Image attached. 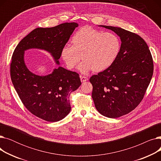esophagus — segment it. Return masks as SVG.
Here are the masks:
<instances>
[{"label":"esophagus","mask_w":161,"mask_h":161,"mask_svg":"<svg viewBox=\"0 0 161 161\" xmlns=\"http://www.w3.org/2000/svg\"><path fill=\"white\" fill-rule=\"evenodd\" d=\"M80 80L81 82L86 81L88 80V78L86 77V76H83V75H80Z\"/></svg>","instance_id":"34e87169"}]
</instances>
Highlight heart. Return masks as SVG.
<instances>
[{"instance_id":"b5f03b06","label":"heart","mask_w":161,"mask_h":161,"mask_svg":"<svg viewBox=\"0 0 161 161\" xmlns=\"http://www.w3.org/2000/svg\"><path fill=\"white\" fill-rule=\"evenodd\" d=\"M72 45L66 44L61 50V57L69 69H73L80 61V70L103 72L115 61L121 49V40L115 34L83 27L72 38Z\"/></svg>"}]
</instances>
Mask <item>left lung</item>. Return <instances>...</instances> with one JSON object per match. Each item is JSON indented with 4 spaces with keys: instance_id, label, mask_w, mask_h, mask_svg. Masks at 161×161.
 I'll return each mask as SVG.
<instances>
[{
    "instance_id": "8db88e82",
    "label": "left lung",
    "mask_w": 161,
    "mask_h": 161,
    "mask_svg": "<svg viewBox=\"0 0 161 161\" xmlns=\"http://www.w3.org/2000/svg\"><path fill=\"white\" fill-rule=\"evenodd\" d=\"M101 27L115 32L121 45L114 63L91 77L92 98L100 114L117 118L141 103L153 74V61L146 42L139 35L119 27Z\"/></svg>"
}]
</instances>
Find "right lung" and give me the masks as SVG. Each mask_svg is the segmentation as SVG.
<instances>
[{
    "mask_svg": "<svg viewBox=\"0 0 161 161\" xmlns=\"http://www.w3.org/2000/svg\"><path fill=\"white\" fill-rule=\"evenodd\" d=\"M78 26L76 23H64L34 29L20 41L12 57L10 76L17 93L31 114L46 121H58L69 114V97L81 86L80 75L61 66L47 75H36L25 65L24 52L31 48L46 50L58 64L63 47Z\"/></svg>",
    "mask_w": 161,
    "mask_h": 161,
    "instance_id": "add662e5",
    "label": "right lung"
}]
</instances>
